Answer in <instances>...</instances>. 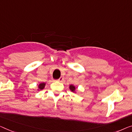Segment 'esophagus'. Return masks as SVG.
<instances>
[{
    "label": "esophagus",
    "mask_w": 132,
    "mask_h": 132,
    "mask_svg": "<svg viewBox=\"0 0 132 132\" xmlns=\"http://www.w3.org/2000/svg\"><path fill=\"white\" fill-rule=\"evenodd\" d=\"M57 80L59 82H62L63 80V77H60L59 79H57Z\"/></svg>",
    "instance_id": "obj_1"
}]
</instances>
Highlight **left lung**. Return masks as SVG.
I'll return each instance as SVG.
<instances>
[{
    "label": "left lung",
    "instance_id": "1",
    "mask_svg": "<svg viewBox=\"0 0 132 132\" xmlns=\"http://www.w3.org/2000/svg\"><path fill=\"white\" fill-rule=\"evenodd\" d=\"M70 89L72 91H74L75 90V86H73V85H70Z\"/></svg>",
    "mask_w": 132,
    "mask_h": 132
}]
</instances>
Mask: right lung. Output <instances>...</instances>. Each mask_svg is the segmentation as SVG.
I'll list each match as a JSON object with an SVG mask.
<instances>
[{"instance_id": "obj_1", "label": "right lung", "mask_w": 132, "mask_h": 132, "mask_svg": "<svg viewBox=\"0 0 132 132\" xmlns=\"http://www.w3.org/2000/svg\"><path fill=\"white\" fill-rule=\"evenodd\" d=\"M45 85H46V84H45L44 83H41V84H40V85H39V88H40V89H43V88H44Z\"/></svg>"}]
</instances>
